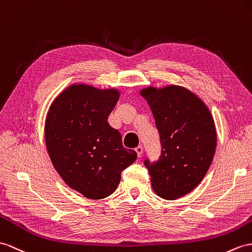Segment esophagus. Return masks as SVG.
I'll return each instance as SVG.
<instances>
[{"instance_id":"obj_1","label":"esophagus","mask_w":252,"mask_h":252,"mask_svg":"<svg viewBox=\"0 0 252 252\" xmlns=\"http://www.w3.org/2000/svg\"><path fill=\"white\" fill-rule=\"evenodd\" d=\"M136 152H137V155L138 157H142V154H143V147L139 145L138 147H136Z\"/></svg>"}]
</instances>
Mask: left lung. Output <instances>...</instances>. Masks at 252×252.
Here are the masks:
<instances>
[{
    "instance_id": "obj_1",
    "label": "left lung",
    "mask_w": 252,
    "mask_h": 252,
    "mask_svg": "<svg viewBox=\"0 0 252 252\" xmlns=\"http://www.w3.org/2000/svg\"><path fill=\"white\" fill-rule=\"evenodd\" d=\"M140 95L149 103L160 136L159 160L145 165L156 194L175 200L203 180L216 152L217 132L210 109L201 98L181 85L147 87Z\"/></svg>"
}]
</instances>
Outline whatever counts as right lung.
Returning a JSON list of instances; mask_svg holds the SVG:
<instances>
[{
  "label": "right lung",
  "mask_w": 252,
  "mask_h": 252,
  "mask_svg": "<svg viewBox=\"0 0 252 252\" xmlns=\"http://www.w3.org/2000/svg\"><path fill=\"white\" fill-rule=\"evenodd\" d=\"M121 95L115 88L73 83L54 98L45 122L49 157L59 175L85 198L112 194L123 170L137 153L122 144V136L108 123Z\"/></svg>",
  "instance_id": "add662e5"
}]
</instances>
